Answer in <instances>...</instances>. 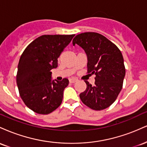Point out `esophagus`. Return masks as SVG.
I'll use <instances>...</instances> for the list:
<instances>
[{
    "mask_svg": "<svg viewBox=\"0 0 147 147\" xmlns=\"http://www.w3.org/2000/svg\"><path fill=\"white\" fill-rule=\"evenodd\" d=\"M69 81H70V83H75L76 82H77V79L76 78H72V79H70Z\"/></svg>",
    "mask_w": 147,
    "mask_h": 147,
    "instance_id": "obj_1",
    "label": "esophagus"
}]
</instances>
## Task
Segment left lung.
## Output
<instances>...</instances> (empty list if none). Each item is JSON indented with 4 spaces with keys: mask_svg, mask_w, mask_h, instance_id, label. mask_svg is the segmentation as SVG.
I'll return each mask as SVG.
<instances>
[{
    "mask_svg": "<svg viewBox=\"0 0 147 147\" xmlns=\"http://www.w3.org/2000/svg\"><path fill=\"white\" fill-rule=\"evenodd\" d=\"M75 43L87 55V73L96 75L95 85L85 81L86 89L79 97L92 110H104L116 100L122 88L126 69L122 52L113 42L97 32L79 34L72 40L73 45Z\"/></svg>",
    "mask_w": 147,
    "mask_h": 147,
    "instance_id": "1",
    "label": "left lung"
}]
</instances>
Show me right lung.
Returning <instances> with one entry per match:
<instances>
[{"label":"right lung","mask_w":147,"mask_h":147,"mask_svg":"<svg viewBox=\"0 0 147 147\" xmlns=\"http://www.w3.org/2000/svg\"><path fill=\"white\" fill-rule=\"evenodd\" d=\"M75 34L43 35L30 43L22 53L16 75L19 95L34 112L48 115L63 100L69 81H52L50 70L58 66V58Z\"/></svg>","instance_id":"obj_1"}]
</instances>
